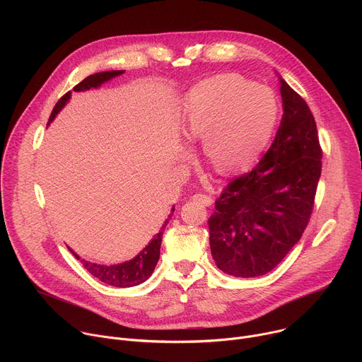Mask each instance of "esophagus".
Masks as SVG:
<instances>
[{"instance_id": "esophagus-1", "label": "esophagus", "mask_w": 362, "mask_h": 362, "mask_svg": "<svg viewBox=\"0 0 362 362\" xmlns=\"http://www.w3.org/2000/svg\"><path fill=\"white\" fill-rule=\"evenodd\" d=\"M194 202L203 204V206H211L214 203V199L208 194H203V193H196L193 197H192Z\"/></svg>"}]
</instances>
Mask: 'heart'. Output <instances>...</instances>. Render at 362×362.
Wrapping results in <instances>:
<instances>
[{
	"label": "heart",
	"mask_w": 362,
	"mask_h": 362,
	"mask_svg": "<svg viewBox=\"0 0 362 362\" xmlns=\"http://www.w3.org/2000/svg\"><path fill=\"white\" fill-rule=\"evenodd\" d=\"M279 117L276 94L239 76H218L196 84L180 107L186 139L202 141L204 158L222 175L252 166L269 144ZM189 151H182V159Z\"/></svg>",
	"instance_id": "1"
}]
</instances>
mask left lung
<instances>
[{
  "label": "left lung",
  "mask_w": 362,
  "mask_h": 362,
  "mask_svg": "<svg viewBox=\"0 0 362 362\" xmlns=\"http://www.w3.org/2000/svg\"><path fill=\"white\" fill-rule=\"evenodd\" d=\"M282 120L265 156L235 179L209 218L212 256L236 278L271 272L300 239L311 218L322 150L306 101L278 74Z\"/></svg>",
  "instance_id": "obj_1"
}]
</instances>
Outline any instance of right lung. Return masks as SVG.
Masks as SVG:
<instances>
[{
    "label": "right lung",
    "mask_w": 362,
    "mask_h": 362,
    "mask_svg": "<svg viewBox=\"0 0 362 362\" xmlns=\"http://www.w3.org/2000/svg\"><path fill=\"white\" fill-rule=\"evenodd\" d=\"M124 73V70H112V71H101V73H95L91 74L88 77H86L81 83H78L73 90L74 91H86L90 88H97L101 84H105L110 80H113L117 76H122ZM71 97V91L66 93L59 101L56 107L51 112V116L48 119V124L56 119V116L62 112V109L66 106V103L70 100ZM175 212V206L172 208V214ZM172 218V215H169V218L166 219V222L163 223L162 229L159 230V233H156L148 245H146V247H143L133 259L122 262V264H116V265H101V264H94L86 259H81V257L71 250V247H69V250H71V253L77 257V259L83 264V267L86 268V271L88 274H91L94 278H97L98 281L105 282L106 285H112V286H117V288H130V286H136L143 284L144 281H147L150 278V275L153 274L154 268L158 265L159 256H160V245H162V238H163V232L166 225L169 223V219Z\"/></svg>",
    "instance_id": "1"
}]
</instances>
